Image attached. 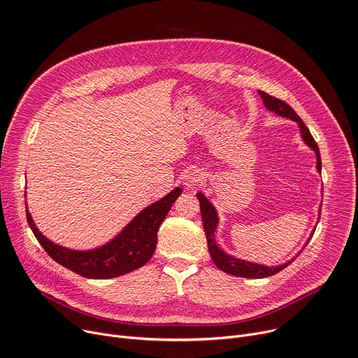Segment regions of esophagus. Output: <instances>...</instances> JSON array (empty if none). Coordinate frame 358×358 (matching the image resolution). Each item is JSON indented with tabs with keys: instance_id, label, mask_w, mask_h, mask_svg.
I'll use <instances>...</instances> for the list:
<instances>
[{
	"instance_id": "esophagus-1",
	"label": "esophagus",
	"mask_w": 358,
	"mask_h": 358,
	"mask_svg": "<svg viewBox=\"0 0 358 358\" xmlns=\"http://www.w3.org/2000/svg\"><path fill=\"white\" fill-rule=\"evenodd\" d=\"M203 173L200 171V170H191V171H188L185 176H184V185L187 187V188H194V187H197L201 181H203Z\"/></svg>"
}]
</instances>
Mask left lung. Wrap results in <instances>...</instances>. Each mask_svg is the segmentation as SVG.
I'll return each instance as SVG.
<instances>
[{"label": "left lung", "instance_id": "obj_1", "mask_svg": "<svg viewBox=\"0 0 358 358\" xmlns=\"http://www.w3.org/2000/svg\"><path fill=\"white\" fill-rule=\"evenodd\" d=\"M258 94H259V96H262L263 104H264V107L268 111H271V113H274V114H277L280 117H284V118L296 121L299 124L301 138L315 152V157H317V171L321 173V157H320L318 145L314 141V138H313V136L310 133V129L306 127L303 120L296 114V111L292 110L287 103H284V101H281L278 99H274V96L268 95L264 91H258ZM197 199L200 201L203 225H204V231H206V237H207L208 251H210V255L213 258L214 264L221 271H224L227 274H233L236 277H244V278H264V277H270V275L277 274L278 271L284 270L287 266H289L292 263V259H294V258L289 259V262H287L284 264H280V266H264V264H257V263L247 262V259H241V258L233 257L229 252L222 251L218 247L217 241H215V231H217V227H218V222H220L218 213H217L215 207L213 206V203L210 200H207V197L204 196L201 191L197 192ZM318 213H321V210ZM318 220H320V217H318ZM313 234H314V230L311 231V236L308 237L306 245L311 240Z\"/></svg>", "mask_w": 358, "mask_h": 358}]
</instances>
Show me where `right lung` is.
<instances>
[{
  "label": "right lung",
  "instance_id": "obj_1",
  "mask_svg": "<svg viewBox=\"0 0 358 358\" xmlns=\"http://www.w3.org/2000/svg\"><path fill=\"white\" fill-rule=\"evenodd\" d=\"M181 192V187H176L166 197L140 211L113 240L91 250H73L48 240L38 230L25 203L27 221L38 243L58 264L87 278H114L148 263L155 251L159 225Z\"/></svg>",
  "mask_w": 358,
  "mask_h": 358
}]
</instances>
